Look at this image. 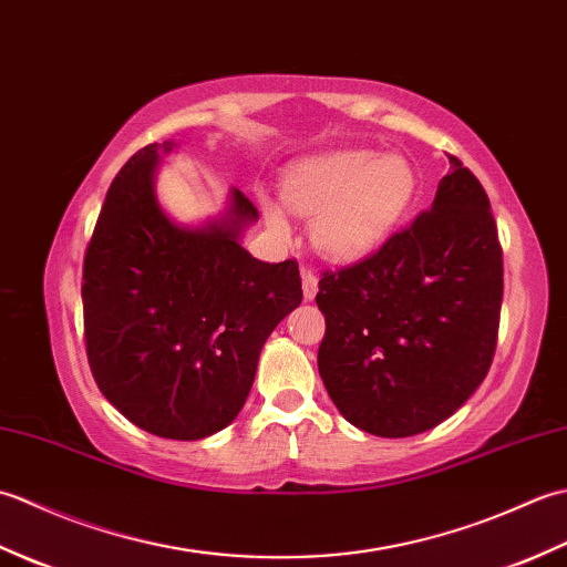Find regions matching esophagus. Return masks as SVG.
I'll return each mask as SVG.
<instances>
[{
	"mask_svg": "<svg viewBox=\"0 0 567 567\" xmlns=\"http://www.w3.org/2000/svg\"><path fill=\"white\" fill-rule=\"evenodd\" d=\"M302 290H305V299H315V295L319 290L317 275L307 268H302Z\"/></svg>",
	"mask_w": 567,
	"mask_h": 567,
	"instance_id": "1",
	"label": "esophagus"
}]
</instances>
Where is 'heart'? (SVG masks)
<instances>
[{"mask_svg":"<svg viewBox=\"0 0 567 567\" xmlns=\"http://www.w3.org/2000/svg\"><path fill=\"white\" fill-rule=\"evenodd\" d=\"M419 189L414 165L404 155L378 151H336L297 163L285 177V199L311 214V240L331 258H360L400 224ZM275 234H290L287 214L262 204Z\"/></svg>","mask_w":567,"mask_h":567,"instance_id":"b5f03b06","label":"heart"}]
</instances>
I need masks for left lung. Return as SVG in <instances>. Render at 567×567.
<instances>
[{"mask_svg": "<svg viewBox=\"0 0 567 567\" xmlns=\"http://www.w3.org/2000/svg\"><path fill=\"white\" fill-rule=\"evenodd\" d=\"M429 212L323 270L319 375L339 412L382 439L424 433L485 380L497 348L502 246L487 192L449 155Z\"/></svg>", "mask_w": 567, "mask_h": 567, "instance_id": "left-lung-1", "label": "left lung"}]
</instances>
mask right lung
<instances>
[{"label":"right lung","mask_w":567,"mask_h":567,"mask_svg":"<svg viewBox=\"0 0 567 567\" xmlns=\"http://www.w3.org/2000/svg\"><path fill=\"white\" fill-rule=\"evenodd\" d=\"M155 165L158 143L106 192L82 265L84 348L97 388L131 424L197 441L240 412L265 339L302 302V280L297 260L262 262L238 244L258 216L240 189L228 219L173 224L153 195Z\"/></svg>","instance_id":"obj_1"}]
</instances>
